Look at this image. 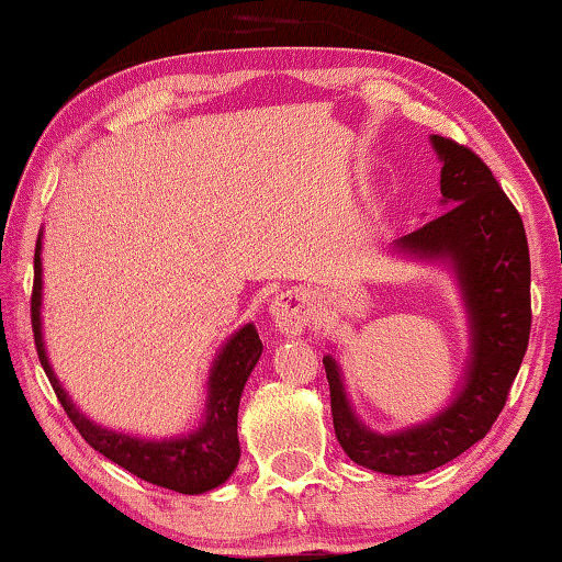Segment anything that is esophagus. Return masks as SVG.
Returning a JSON list of instances; mask_svg holds the SVG:
<instances>
[{"mask_svg":"<svg viewBox=\"0 0 562 562\" xmlns=\"http://www.w3.org/2000/svg\"><path fill=\"white\" fill-rule=\"evenodd\" d=\"M268 312H271L273 325L279 327L281 333L296 335L310 325L312 302L304 291L289 289V291H281V294L273 299L271 306H268Z\"/></svg>","mask_w":562,"mask_h":562,"instance_id":"1","label":"esophagus"}]
</instances>
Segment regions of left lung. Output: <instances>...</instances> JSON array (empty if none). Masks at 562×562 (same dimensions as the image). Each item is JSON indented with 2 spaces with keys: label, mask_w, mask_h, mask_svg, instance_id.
Masks as SVG:
<instances>
[{
  "label": "left lung",
  "mask_w": 562,
  "mask_h": 562,
  "mask_svg": "<svg viewBox=\"0 0 562 562\" xmlns=\"http://www.w3.org/2000/svg\"><path fill=\"white\" fill-rule=\"evenodd\" d=\"M432 145L442 158L440 191L448 210L398 245L417 256L450 260L456 268L473 327V360L463 391L427 425L375 435L350 412L340 371L333 358H325L337 442L358 465L391 475L432 471L488 435L509 398L532 327V268L517 206L468 145L442 135H432Z\"/></svg>",
  "instance_id": "left-lung-1"
}]
</instances>
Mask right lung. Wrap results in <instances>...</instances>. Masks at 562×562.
I'll return each instance as SVG.
<instances>
[{
  "instance_id": "right-lung-1",
  "label": "right lung",
  "mask_w": 562,
  "mask_h": 562,
  "mask_svg": "<svg viewBox=\"0 0 562 562\" xmlns=\"http://www.w3.org/2000/svg\"><path fill=\"white\" fill-rule=\"evenodd\" d=\"M41 237L35 245V279L33 296H30V322H33L35 350L41 358V366L48 375L53 391H56L60 406L79 429V435L91 448L110 458L130 471L137 479L153 483V486L179 491V494H204V491L217 488L225 483L240 460V442H237V406L245 389V381L252 368H256L263 342L256 333V327L245 325L214 360L210 375V404H206V419L194 435L181 437V440L148 442L135 440L130 435L110 432L102 429L79 414L71 404V398L48 366L43 348V329H41Z\"/></svg>"
}]
</instances>
